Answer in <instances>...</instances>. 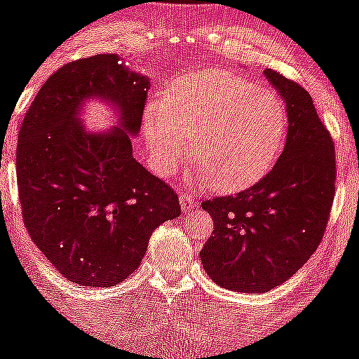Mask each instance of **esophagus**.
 Masks as SVG:
<instances>
[{"label": "esophagus", "mask_w": 359, "mask_h": 359, "mask_svg": "<svg viewBox=\"0 0 359 359\" xmlns=\"http://www.w3.org/2000/svg\"><path fill=\"white\" fill-rule=\"evenodd\" d=\"M179 201H180V208H182L184 213H191V211H194L196 206H198V201H196L192 196H187V194H180Z\"/></svg>", "instance_id": "1"}]
</instances>
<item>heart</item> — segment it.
<instances>
[{
    "mask_svg": "<svg viewBox=\"0 0 359 359\" xmlns=\"http://www.w3.org/2000/svg\"><path fill=\"white\" fill-rule=\"evenodd\" d=\"M287 116L278 97L230 72L194 74L175 82L149 104L144 139L149 163L168 175L189 151L194 179L215 191L255 186L277 161Z\"/></svg>",
    "mask_w": 359,
    "mask_h": 359,
    "instance_id": "heart-1",
    "label": "heart"
}]
</instances>
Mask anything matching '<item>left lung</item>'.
<instances>
[{
	"instance_id": "8db88e82",
	"label": "left lung",
	"mask_w": 359,
	"mask_h": 359,
	"mask_svg": "<svg viewBox=\"0 0 359 359\" xmlns=\"http://www.w3.org/2000/svg\"><path fill=\"white\" fill-rule=\"evenodd\" d=\"M263 75L285 103L284 151L258 184L203 203L215 230L199 252L218 285L249 294L284 284L311 258L335 194L334 141L311 96L277 72Z\"/></svg>"
}]
</instances>
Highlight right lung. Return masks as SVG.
<instances>
[{
	"label": "right lung",
	"instance_id": "add662e5",
	"mask_svg": "<svg viewBox=\"0 0 359 359\" xmlns=\"http://www.w3.org/2000/svg\"><path fill=\"white\" fill-rule=\"evenodd\" d=\"M149 79L118 55L77 60L53 74L30 104L17 148V182L30 239L60 273L110 287L141 265L153 230L180 215L177 194L132 156ZM101 100L117 126L85 129Z\"/></svg>",
	"mask_w": 359,
	"mask_h": 359
}]
</instances>
